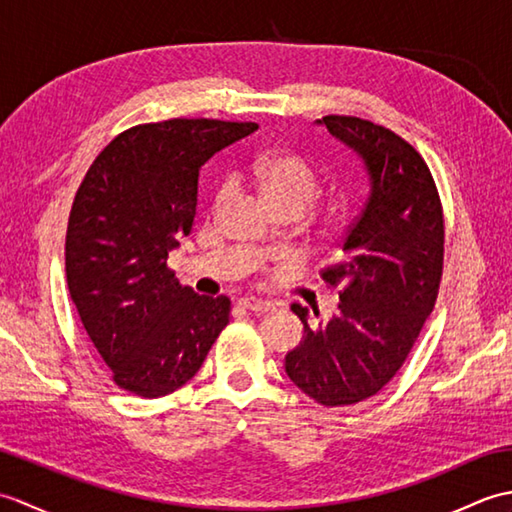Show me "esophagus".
Wrapping results in <instances>:
<instances>
[{
	"label": "esophagus",
	"instance_id": "34e87169",
	"mask_svg": "<svg viewBox=\"0 0 512 512\" xmlns=\"http://www.w3.org/2000/svg\"><path fill=\"white\" fill-rule=\"evenodd\" d=\"M239 306H242L244 310H250L255 314H266L273 310L275 306L270 301H264V299H255V297H244L242 301H239Z\"/></svg>",
	"mask_w": 512,
	"mask_h": 512
}]
</instances>
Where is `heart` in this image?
<instances>
[{"instance_id":"obj_1","label":"heart","mask_w":512,"mask_h":512,"mask_svg":"<svg viewBox=\"0 0 512 512\" xmlns=\"http://www.w3.org/2000/svg\"><path fill=\"white\" fill-rule=\"evenodd\" d=\"M253 176L264 200L270 206H295L301 213L308 209L321 191V176L308 158L295 151H275L253 162ZM228 187L217 191V202L226 198ZM334 217L345 215V204H334Z\"/></svg>"}]
</instances>
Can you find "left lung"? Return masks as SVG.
<instances>
[{
	"instance_id": "8db88e82",
	"label": "left lung",
	"mask_w": 512,
	"mask_h": 512,
	"mask_svg": "<svg viewBox=\"0 0 512 512\" xmlns=\"http://www.w3.org/2000/svg\"><path fill=\"white\" fill-rule=\"evenodd\" d=\"M319 123L365 160L372 189L347 228L345 259L319 273L339 288V310L310 325L308 310L292 303L303 341L288 352L286 374L319 405L345 407L396 376L436 306L444 213L427 162L405 138L356 116L330 114Z\"/></svg>"
}]
</instances>
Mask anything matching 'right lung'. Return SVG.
I'll list each match as a JSON object with an SVG mask.
<instances>
[{"label":"right lung","mask_w":512,"mask_h":512,"mask_svg":"<svg viewBox=\"0 0 512 512\" xmlns=\"http://www.w3.org/2000/svg\"><path fill=\"white\" fill-rule=\"evenodd\" d=\"M257 123L171 118L125 129L74 195L65 277L114 383L140 398L182 387L228 325L231 299L180 286L169 253L193 228L200 167Z\"/></svg>","instance_id":"1"}]
</instances>
